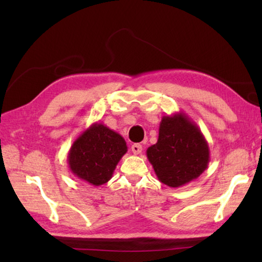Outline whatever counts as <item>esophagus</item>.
<instances>
[{
	"label": "esophagus",
	"instance_id": "34e87169",
	"mask_svg": "<svg viewBox=\"0 0 262 262\" xmlns=\"http://www.w3.org/2000/svg\"><path fill=\"white\" fill-rule=\"evenodd\" d=\"M132 151L134 155H140L142 152V145L139 143H135L132 145Z\"/></svg>",
	"mask_w": 262,
	"mask_h": 262
}]
</instances>
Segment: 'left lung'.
I'll list each match as a JSON object with an SVG mask.
<instances>
[{"label": "left lung", "mask_w": 262, "mask_h": 262, "mask_svg": "<svg viewBox=\"0 0 262 262\" xmlns=\"http://www.w3.org/2000/svg\"><path fill=\"white\" fill-rule=\"evenodd\" d=\"M147 157L158 180L177 188L206 171L210 151L196 123L179 112L162 118L157 143L147 149Z\"/></svg>", "instance_id": "8db88e82"}]
</instances>
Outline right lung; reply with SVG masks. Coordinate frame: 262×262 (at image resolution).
Returning a JSON list of instances; mask_svg holds the SVG:
<instances>
[{
  "label": "right lung",
  "instance_id": "1",
  "mask_svg": "<svg viewBox=\"0 0 262 262\" xmlns=\"http://www.w3.org/2000/svg\"><path fill=\"white\" fill-rule=\"evenodd\" d=\"M127 150L120 134L103 123L94 122L74 141L68 152L69 170L78 179L100 186L112 178Z\"/></svg>",
  "mask_w": 262,
  "mask_h": 262
}]
</instances>
